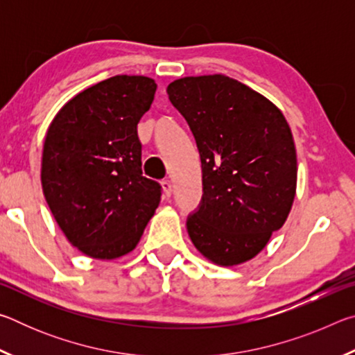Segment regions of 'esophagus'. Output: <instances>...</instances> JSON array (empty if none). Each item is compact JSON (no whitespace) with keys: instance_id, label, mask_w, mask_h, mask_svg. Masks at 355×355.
I'll use <instances>...</instances> for the list:
<instances>
[{"instance_id":"esophagus-1","label":"esophagus","mask_w":355,"mask_h":355,"mask_svg":"<svg viewBox=\"0 0 355 355\" xmlns=\"http://www.w3.org/2000/svg\"><path fill=\"white\" fill-rule=\"evenodd\" d=\"M161 186H163V191H164V194L169 197L171 194H172V182L169 178H166V180H163V182H161Z\"/></svg>"}]
</instances>
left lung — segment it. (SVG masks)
Instances as JSON below:
<instances>
[{
  "label": "left lung",
  "instance_id": "obj_1",
  "mask_svg": "<svg viewBox=\"0 0 355 355\" xmlns=\"http://www.w3.org/2000/svg\"><path fill=\"white\" fill-rule=\"evenodd\" d=\"M200 153L203 194L186 227L197 250L220 266L254 258L285 224L296 194L291 130L268 98L225 75L167 86Z\"/></svg>",
  "mask_w": 355,
  "mask_h": 355
}]
</instances>
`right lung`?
Listing matches in <instances>:
<instances>
[{
  "instance_id": "1",
  "label": "right lung",
  "mask_w": 355,
  "mask_h": 355,
  "mask_svg": "<svg viewBox=\"0 0 355 355\" xmlns=\"http://www.w3.org/2000/svg\"><path fill=\"white\" fill-rule=\"evenodd\" d=\"M155 92L152 78H107L65 103L46 131V203L69 241L92 258L133 250L159 205L161 184L142 175L137 136Z\"/></svg>"
}]
</instances>
